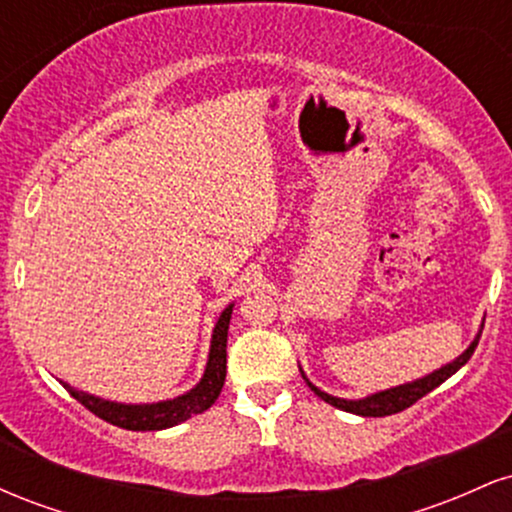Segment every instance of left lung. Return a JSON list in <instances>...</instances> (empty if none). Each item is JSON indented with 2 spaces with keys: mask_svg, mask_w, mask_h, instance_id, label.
<instances>
[{
  "mask_svg": "<svg viewBox=\"0 0 512 512\" xmlns=\"http://www.w3.org/2000/svg\"><path fill=\"white\" fill-rule=\"evenodd\" d=\"M481 330H484V325L479 327L477 337L472 339V344H469L460 356L452 358L450 363H445V366H440L438 370H433V373L424 375V378L411 380V383L390 387V390L373 392V395L361 397V399L334 397V395H330V392L320 390V387L310 383L308 375L303 373V368H301V375H303L305 383H308L310 390H313L320 399H325L327 404H332V407H337V409H342V411H349V414H356V416H390V414H397V411H404L407 407H411V404H414V402H419V399L426 397L428 392L436 390L438 385H443L445 380L450 378V375H455L457 370H460L464 363H467L469 358H472L474 349H477V344H479Z\"/></svg>",
  "mask_w": 512,
  "mask_h": 512,
  "instance_id": "1",
  "label": "left lung"
}]
</instances>
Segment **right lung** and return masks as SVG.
Instances as JSON below:
<instances>
[{
    "label": "right lung",
    "instance_id": "1",
    "mask_svg": "<svg viewBox=\"0 0 512 512\" xmlns=\"http://www.w3.org/2000/svg\"><path fill=\"white\" fill-rule=\"evenodd\" d=\"M233 303H228L221 310L219 320H216L214 332H211V346L207 356V366H204L199 383L187 390L185 395L173 399H161V402H146V404H125L113 402V399H103L96 395H88L84 390H76L69 383H60L67 387V392L76 402H81L88 411L101 416L108 424L127 428V431H163V428H173L182 421L192 419L195 414L207 411L211 404L221 395L223 380H226V342H228V325H231Z\"/></svg>",
    "mask_w": 512,
    "mask_h": 512
}]
</instances>
